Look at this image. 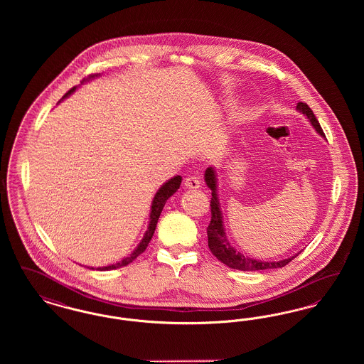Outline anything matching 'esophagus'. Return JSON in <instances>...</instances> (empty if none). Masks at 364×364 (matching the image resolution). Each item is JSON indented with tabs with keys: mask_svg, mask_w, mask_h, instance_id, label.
<instances>
[{
	"mask_svg": "<svg viewBox=\"0 0 364 364\" xmlns=\"http://www.w3.org/2000/svg\"><path fill=\"white\" fill-rule=\"evenodd\" d=\"M184 187L188 188V190H198L200 187V181H199L198 177L190 176L184 180Z\"/></svg>",
	"mask_w": 364,
	"mask_h": 364,
	"instance_id": "obj_1",
	"label": "esophagus"
}]
</instances>
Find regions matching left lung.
Segmentation results:
<instances>
[{
	"label": "left lung",
	"instance_id": "8db88e82",
	"mask_svg": "<svg viewBox=\"0 0 364 364\" xmlns=\"http://www.w3.org/2000/svg\"><path fill=\"white\" fill-rule=\"evenodd\" d=\"M296 110L306 116V119L310 122L316 134H319L322 138H325V134L314 116L311 109L309 105L299 102L296 106ZM205 181L206 186L211 190V221L208 226V248L213 252V255L218 260H221L224 264L230 269L242 270V272H258V270H266V269H278L288 264L291 260L296 258L301 251L294 254V257H289L287 259L277 260V262H263L250 258L239 252L230 242L226 236L225 226H224V217L220 206L218 199V184H217V172L214 166H208L205 172Z\"/></svg>",
	"mask_w": 364,
	"mask_h": 364
}]
</instances>
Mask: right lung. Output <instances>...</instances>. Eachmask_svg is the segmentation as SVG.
<instances>
[{"label": "right lung", "mask_w": 364, "mask_h": 364, "mask_svg": "<svg viewBox=\"0 0 364 364\" xmlns=\"http://www.w3.org/2000/svg\"><path fill=\"white\" fill-rule=\"evenodd\" d=\"M98 76H100L98 73H97V75H90L88 77L82 80L80 85H85L87 82L92 80V79H95V77H98ZM76 88H77V87H73L72 90H70V91L63 97V100H65L67 97H70V94H72ZM63 100H61V101H63ZM61 101H60V102H61ZM181 180H183L181 176L177 174V176H174L172 178H169L166 183H164V184L159 187V190L156 191V193L154 195V198H153V202H151V208H150V218H149L150 223H149L147 230H146L143 239L139 242L138 247H136L128 257H125V258L120 260V262H116V263H113V264H107V266H104V267H97V270H101V272L114 270V269H119V267H122V266H127L128 263H131L132 260H135L138 258L139 255L147 248L149 242H150L153 235H154L156 223H158V218H159V215H161V213H162V208L165 206L166 200L173 195L176 191L180 188ZM88 269H92V270H94V267H88Z\"/></svg>", "instance_id": "obj_1"}]
</instances>
